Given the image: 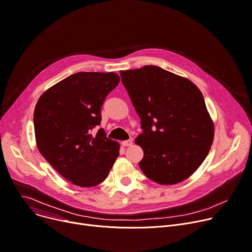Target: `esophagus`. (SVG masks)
<instances>
[{
  "label": "esophagus",
  "instance_id": "esophagus-1",
  "mask_svg": "<svg viewBox=\"0 0 252 252\" xmlns=\"http://www.w3.org/2000/svg\"><path fill=\"white\" fill-rule=\"evenodd\" d=\"M133 144V141L131 139H128V140H125V141H122V145L127 147V146H131Z\"/></svg>",
  "mask_w": 252,
  "mask_h": 252
}]
</instances>
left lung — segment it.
Wrapping results in <instances>:
<instances>
[{
	"mask_svg": "<svg viewBox=\"0 0 252 252\" xmlns=\"http://www.w3.org/2000/svg\"><path fill=\"white\" fill-rule=\"evenodd\" d=\"M141 120L135 139L144 151L139 166L160 185L178 184L197 170L214 139L204 96L190 81L156 65L121 70Z\"/></svg>",
	"mask_w": 252,
	"mask_h": 252,
	"instance_id": "left-lung-1",
	"label": "left lung"
}]
</instances>
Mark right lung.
<instances>
[{
	"label": "right lung",
	"instance_id": "1",
	"mask_svg": "<svg viewBox=\"0 0 252 252\" xmlns=\"http://www.w3.org/2000/svg\"><path fill=\"white\" fill-rule=\"evenodd\" d=\"M120 82L115 72H76L48 89L34 110L38 150L75 186L89 188L107 178L120 145L101 128V108Z\"/></svg>",
	"mask_w": 252,
	"mask_h": 252
}]
</instances>
